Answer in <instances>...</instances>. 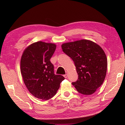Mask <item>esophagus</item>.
<instances>
[{
    "label": "esophagus",
    "mask_w": 125,
    "mask_h": 125,
    "mask_svg": "<svg viewBox=\"0 0 125 125\" xmlns=\"http://www.w3.org/2000/svg\"><path fill=\"white\" fill-rule=\"evenodd\" d=\"M63 76H64V78H67L68 77V75H67V74H65V75H64Z\"/></svg>",
    "instance_id": "obj_1"
}]
</instances>
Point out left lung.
<instances>
[{"instance_id":"8db88e82","label":"left lung","mask_w":125,"mask_h":125,"mask_svg":"<svg viewBox=\"0 0 125 125\" xmlns=\"http://www.w3.org/2000/svg\"><path fill=\"white\" fill-rule=\"evenodd\" d=\"M61 47L73 60L78 73V80L72 84L82 94H94L106 75L107 60L102 47L89 40L67 42Z\"/></svg>"}]
</instances>
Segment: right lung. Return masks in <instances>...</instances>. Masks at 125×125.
Masks as SVG:
<instances>
[{"label":"right lung","instance_id":"1","mask_svg":"<svg viewBox=\"0 0 125 125\" xmlns=\"http://www.w3.org/2000/svg\"><path fill=\"white\" fill-rule=\"evenodd\" d=\"M56 48L52 43L38 41L30 44L23 51L20 60V71L25 85L35 98L48 100L56 94L64 79L55 75L50 59Z\"/></svg>","mask_w":125,"mask_h":125}]
</instances>
